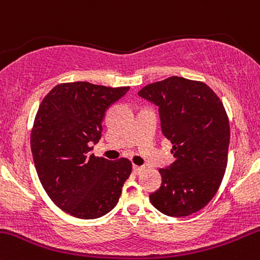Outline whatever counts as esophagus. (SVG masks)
<instances>
[{
	"label": "esophagus",
	"instance_id": "1",
	"mask_svg": "<svg viewBox=\"0 0 260 260\" xmlns=\"http://www.w3.org/2000/svg\"><path fill=\"white\" fill-rule=\"evenodd\" d=\"M143 170H144L143 167H139V165H133V173L136 174V175H139V174H140Z\"/></svg>",
	"mask_w": 260,
	"mask_h": 260
}]
</instances>
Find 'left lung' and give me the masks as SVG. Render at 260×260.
Returning <instances> with one entry per match:
<instances>
[{
  "instance_id": "8db88e82",
  "label": "left lung",
  "mask_w": 260,
  "mask_h": 260,
  "mask_svg": "<svg viewBox=\"0 0 260 260\" xmlns=\"http://www.w3.org/2000/svg\"><path fill=\"white\" fill-rule=\"evenodd\" d=\"M138 93L159 109L175 157L159 170L161 185L149 195L150 202L168 216L191 215L213 199L225 173L230 129L223 103L204 82L178 76Z\"/></svg>"
}]
</instances>
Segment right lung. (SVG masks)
I'll list each match as a JSON object with an SVG mask.
<instances>
[{
	"mask_svg": "<svg viewBox=\"0 0 260 260\" xmlns=\"http://www.w3.org/2000/svg\"><path fill=\"white\" fill-rule=\"evenodd\" d=\"M129 87L60 84L44 98L31 131V151L50 199L75 218L96 219L115 208L131 174L130 160L90 154L105 112Z\"/></svg>",
	"mask_w": 260,
	"mask_h": 260,
	"instance_id": "right-lung-1",
	"label": "right lung"
}]
</instances>
